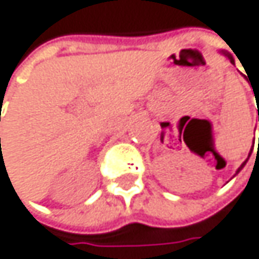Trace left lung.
I'll return each instance as SVG.
<instances>
[{
    "mask_svg": "<svg viewBox=\"0 0 259 259\" xmlns=\"http://www.w3.org/2000/svg\"><path fill=\"white\" fill-rule=\"evenodd\" d=\"M224 55H226V57H227V58L230 60V63H232V64H235V60H233V57H232V55H230V53L224 52ZM258 121H259V109H258ZM258 150H259V147H258ZM249 156H250V155H249ZM247 159H249V158H247ZM247 159H246V161H244V162L241 164V167H239V169H238V172H239V170H241V169L244 167V165H246V162H247ZM238 172H236V174H238Z\"/></svg>",
    "mask_w": 259,
    "mask_h": 259,
    "instance_id": "left-lung-1",
    "label": "left lung"
}]
</instances>
